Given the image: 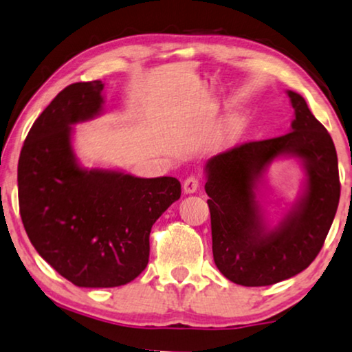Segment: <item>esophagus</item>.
<instances>
[{
    "mask_svg": "<svg viewBox=\"0 0 352 352\" xmlns=\"http://www.w3.org/2000/svg\"><path fill=\"white\" fill-rule=\"evenodd\" d=\"M197 188H199V178L191 175L188 177L185 182H183V191L186 192V195H191V192H196Z\"/></svg>",
    "mask_w": 352,
    "mask_h": 352,
    "instance_id": "obj_1",
    "label": "esophagus"
}]
</instances>
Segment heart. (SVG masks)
<instances>
[{
  "instance_id": "1",
  "label": "heart",
  "mask_w": 352,
  "mask_h": 352,
  "mask_svg": "<svg viewBox=\"0 0 352 352\" xmlns=\"http://www.w3.org/2000/svg\"><path fill=\"white\" fill-rule=\"evenodd\" d=\"M244 129H245L244 118H242V116H231L230 120L225 122V126L221 127L217 142H219L220 145H226V143L236 140V138L241 135Z\"/></svg>"
}]
</instances>
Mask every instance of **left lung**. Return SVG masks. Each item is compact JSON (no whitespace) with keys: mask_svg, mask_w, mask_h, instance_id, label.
<instances>
[{"mask_svg":"<svg viewBox=\"0 0 352 352\" xmlns=\"http://www.w3.org/2000/svg\"><path fill=\"white\" fill-rule=\"evenodd\" d=\"M287 94L295 110L289 133L242 143L206 164L214 261L226 279L239 285H273L308 268L338 209L341 186L333 140L305 98L294 91ZM280 155L299 157L307 185L289 214L270 228L256 190L267 166Z\"/></svg>","mask_w":352,"mask_h":352,"instance_id":"8db88e82","label":"left lung"}]
</instances>
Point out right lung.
<instances>
[{
  "mask_svg": "<svg viewBox=\"0 0 352 352\" xmlns=\"http://www.w3.org/2000/svg\"><path fill=\"white\" fill-rule=\"evenodd\" d=\"M102 91L91 81L58 92L30 129L17 169L30 242L58 274L92 289L124 285L146 268L151 226L182 195L174 177L78 164L72 126L100 115Z\"/></svg>",
  "mask_w": 352,
  "mask_h": 352,
  "instance_id": "obj_1",
  "label": "right lung"
}]
</instances>
